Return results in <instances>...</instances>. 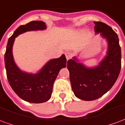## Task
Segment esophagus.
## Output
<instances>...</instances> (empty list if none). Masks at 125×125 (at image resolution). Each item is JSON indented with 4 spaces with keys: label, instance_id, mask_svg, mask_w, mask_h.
Returning <instances> with one entry per match:
<instances>
[{
    "label": "esophagus",
    "instance_id": "1",
    "mask_svg": "<svg viewBox=\"0 0 125 125\" xmlns=\"http://www.w3.org/2000/svg\"><path fill=\"white\" fill-rule=\"evenodd\" d=\"M65 57H66V59H67V60H70V59L72 58V53H71L70 52H65Z\"/></svg>",
    "mask_w": 125,
    "mask_h": 125
}]
</instances>
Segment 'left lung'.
I'll return each mask as SVG.
<instances>
[{"label":"left lung","instance_id":"obj_1","mask_svg":"<svg viewBox=\"0 0 125 125\" xmlns=\"http://www.w3.org/2000/svg\"><path fill=\"white\" fill-rule=\"evenodd\" d=\"M94 31L107 39V55L99 66L87 68L76 59L69 60L67 68L70 72L72 88L77 98L94 100L109 90L118 78L121 68V50L117 34L106 23L94 21Z\"/></svg>","mask_w":125,"mask_h":125}]
</instances>
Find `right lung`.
I'll use <instances>...</instances> for the list:
<instances>
[{
	"label": "right lung",
	"mask_w": 125,
	"mask_h": 125,
	"mask_svg": "<svg viewBox=\"0 0 125 125\" xmlns=\"http://www.w3.org/2000/svg\"><path fill=\"white\" fill-rule=\"evenodd\" d=\"M45 29V23L41 21H33L21 25L9 39L4 54L5 68L10 86L21 99L32 103H42L49 100L53 83L60 70L66 66L67 60L65 55H62L59 58L50 60L38 73H27L21 72L15 63L12 47L15 39L22 33Z\"/></svg>",
	"instance_id": "obj_1"
}]
</instances>
